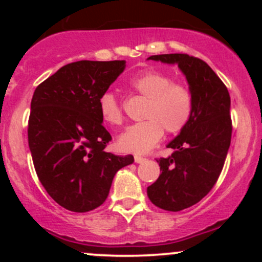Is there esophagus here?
<instances>
[{
    "instance_id": "1",
    "label": "esophagus",
    "mask_w": 262,
    "mask_h": 262,
    "mask_svg": "<svg viewBox=\"0 0 262 262\" xmlns=\"http://www.w3.org/2000/svg\"><path fill=\"white\" fill-rule=\"evenodd\" d=\"M134 161L137 162V164H141V162H145L146 159L145 158H141L139 155H135L134 156Z\"/></svg>"
}]
</instances>
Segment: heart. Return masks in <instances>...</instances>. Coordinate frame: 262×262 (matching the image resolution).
<instances>
[{"mask_svg": "<svg viewBox=\"0 0 262 262\" xmlns=\"http://www.w3.org/2000/svg\"><path fill=\"white\" fill-rule=\"evenodd\" d=\"M134 92L148 98L144 111L146 121L135 123L118 137L119 150L133 154H145L160 141L164 129L177 134L186 128L193 113V97L185 85L173 82L172 77L159 71H144L129 81ZM98 111L104 122L121 125L123 113L113 92L102 93Z\"/></svg>", "mask_w": 262, "mask_h": 262, "instance_id": "b5f03b06", "label": "heart"}]
</instances>
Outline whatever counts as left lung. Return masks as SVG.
<instances>
[{
    "instance_id": "8db88e82",
    "label": "left lung",
    "mask_w": 262,
    "mask_h": 262,
    "mask_svg": "<svg viewBox=\"0 0 262 262\" xmlns=\"http://www.w3.org/2000/svg\"><path fill=\"white\" fill-rule=\"evenodd\" d=\"M148 60L177 64L193 97L191 121L160 158V176L148 187V197L159 208L179 212L200 202L217 182L230 146V96L217 74L203 60L187 54L151 55Z\"/></svg>"
}]
</instances>
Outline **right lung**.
Masks as SVG:
<instances>
[{
  "instance_id": "obj_1",
  "label": "right lung",
  "mask_w": 262,
  "mask_h": 262,
  "mask_svg": "<svg viewBox=\"0 0 262 262\" xmlns=\"http://www.w3.org/2000/svg\"><path fill=\"white\" fill-rule=\"evenodd\" d=\"M125 69L124 60L62 66L35 89L28 144L39 181L56 203L83 213L106 201L117 171L133 155L104 151L112 137L102 125L98 100Z\"/></svg>"
}]
</instances>
